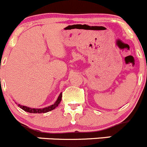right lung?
I'll use <instances>...</instances> for the list:
<instances>
[{
    "instance_id": "1",
    "label": "right lung",
    "mask_w": 147,
    "mask_h": 147,
    "mask_svg": "<svg viewBox=\"0 0 147 147\" xmlns=\"http://www.w3.org/2000/svg\"><path fill=\"white\" fill-rule=\"evenodd\" d=\"M61 98H62V93H61L59 94V97H58L57 100L55 101V103L52 105L49 106L48 107H45V108L43 109H35V108H30V107H26V106H22L21 104H18V107H20L21 109H22L23 110H24L26 112H29V113H33V114H41V113H46L49 112V111H52L54 109H56V107L59 106V104H60L61 101Z\"/></svg>"
}]
</instances>
